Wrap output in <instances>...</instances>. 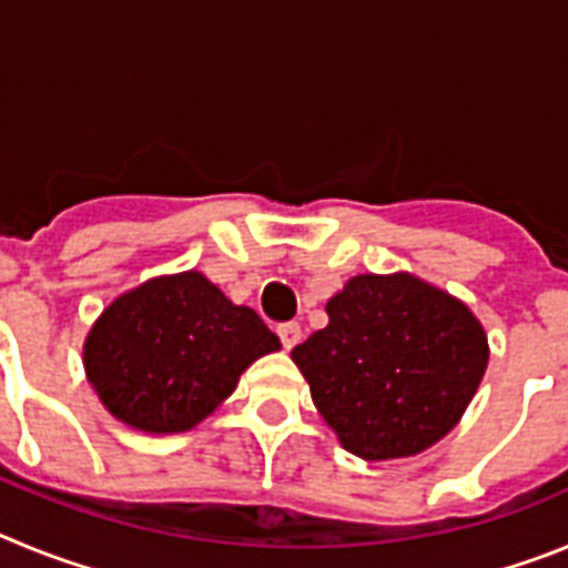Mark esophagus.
<instances>
[{
  "mask_svg": "<svg viewBox=\"0 0 568 568\" xmlns=\"http://www.w3.org/2000/svg\"><path fill=\"white\" fill-rule=\"evenodd\" d=\"M278 338L281 344H284V349H293V346L301 341V327L295 324V321H287V324H281L278 327Z\"/></svg>",
  "mask_w": 568,
  "mask_h": 568,
  "instance_id": "esophagus-1",
  "label": "esophagus"
}]
</instances>
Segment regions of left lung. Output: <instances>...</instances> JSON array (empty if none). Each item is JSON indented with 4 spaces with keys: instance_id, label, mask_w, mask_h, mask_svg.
Wrapping results in <instances>:
<instances>
[{
    "instance_id": "8db88e82",
    "label": "left lung",
    "mask_w": 568,
    "mask_h": 568,
    "mask_svg": "<svg viewBox=\"0 0 568 568\" xmlns=\"http://www.w3.org/2000/svg\"><path fill=\"white\" fill-rule=\"evenodd\" d=\"M327 315L293 361L344 449L404 458L458 424L489 361L484 327L460 301L406 273L355 275Z\"/></svg>"
}]
</instances>
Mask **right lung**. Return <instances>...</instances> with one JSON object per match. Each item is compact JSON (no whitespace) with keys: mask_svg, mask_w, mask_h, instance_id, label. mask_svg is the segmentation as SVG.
<instances>
[{"mask_svg":"<svg viewBox=\"0 0 568 568\" xmlns=\"http://www.w3.org/2000/svg\"><path fill=\"white\" fill-rule=\"evenodd\" d=\"M278 335L202 273L153 278L115 298L84 344L102 404L144 433H184L230 398Z\"/></svg>","mask_w":568,"mask_h":568,"instance_id":"1","label":"right lung"}]
</instances>
